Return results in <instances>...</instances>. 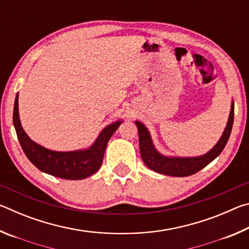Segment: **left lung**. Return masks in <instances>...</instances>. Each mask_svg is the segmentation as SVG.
Segmentation results:
<instances>
[{
  "instance_id": "1",
  "label": "left lung",
  "mask_w": 249,
  "mask_h": 249,
  "mask_svg": "<svg viewBox=\"0 0 249 249\" xmlns=\"http://www.w3.org/2000/svg\"><path fill=\"white\" fill-rule=\"evenodd\" d=\"M234 122V102H231L230 117L227 121V125L222 134L220 141L216 142V145L211 149L209 153L199 157H167L155 148L151 141L150 134L146 126L136 121L135 124L138 129V137H140V150L142 161L149 169L154 170L158 174H162L166 176L172 177H188L196 174L197 171L203 169L205 166H208L211 161H213L218 155L224 149L225 145L229 141L230 135L233 127Z\"/></svg>"
}]
</instances>
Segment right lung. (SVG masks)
Wrapping results in <instances>:
<instances>
[{
	"label": "right lung",
	"instance_id": "1",
	"mask_svg": "<svg viewBox=\"0 0 249 249\" xmlns=\"http://www.w3.org/2000/svg\"><path fill=\"white\" fill-rule=\"evenodd\" d=\"M13 123L19 144L26 157L40 171L67 180H81L92 176L102 165L107 145L120 127L122 121L107 125L96 138L94 144L87 149L74 151H54L36 144L27 136L22 127L18 114V93L16 94Z\"/></svg>",
	"mask_w": 249,
	"mask_h": 249
}]
</instances>
